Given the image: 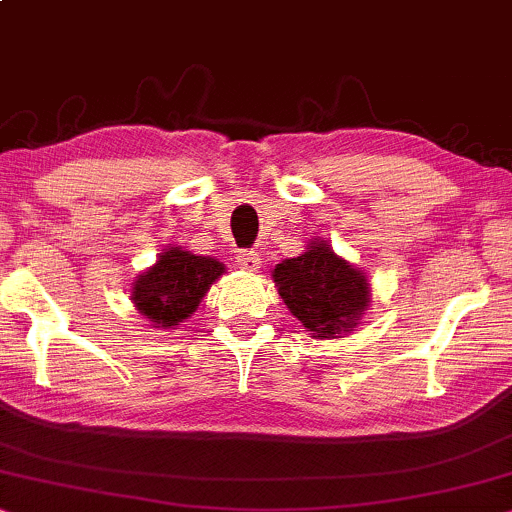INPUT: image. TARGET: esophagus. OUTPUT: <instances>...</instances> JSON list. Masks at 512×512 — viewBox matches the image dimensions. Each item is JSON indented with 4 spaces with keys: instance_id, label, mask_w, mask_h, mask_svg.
Masks as SVG:
<instances>
[{
    "instance_id": "34e87169",
    "label": "esophagus",
    "mask_w": 512,
    "mask_h": 512,
    "mask_svg": "<svg viewBox=\"0 0 512 512\" xmlns=\"http://www.w3.org/2000/svg\"><path fill=\"white\" fill-rule=\"evenodd\" d=\"M236 262H238V267L245 269V271H257V269H260V255H257L255 250L238 252Z\"/></svg>"
}]
</instances>
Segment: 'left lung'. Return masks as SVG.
<instances>
[{
	"instance_id": "8db88e82",
	"label": "left lung",
	"mask_w": 512,
	"mask_h": 512,
	"mask_svg": "<svg viewBox=\"0 0 512 512\" xmlns=\"http://www.w3.org/2000/svg\"><path fill=\"white\" fill-rule=\"evenodd\" d=\"M274 283L292 316L316 339L349 332L370 302L367 278L323 241L278 264Z\"/></svg>"
}]
</instances>
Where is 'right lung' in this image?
<instances>
[{"mask_svg":"<svg viewBox=\"0 0 512 512\" xmlns=\"http://www.w3.org/2000/svg\"><path fill=\"white\" fill-rule=\"evenodd\" d=\"M224 264L213 257L170 248L133 285V302L156 327H175L196 311L203 295L222 276Z\"/></svg>","mask_w":512,"mask_h":512,"instance_id":"add662e5","label":"right lung"}]
</instances>
